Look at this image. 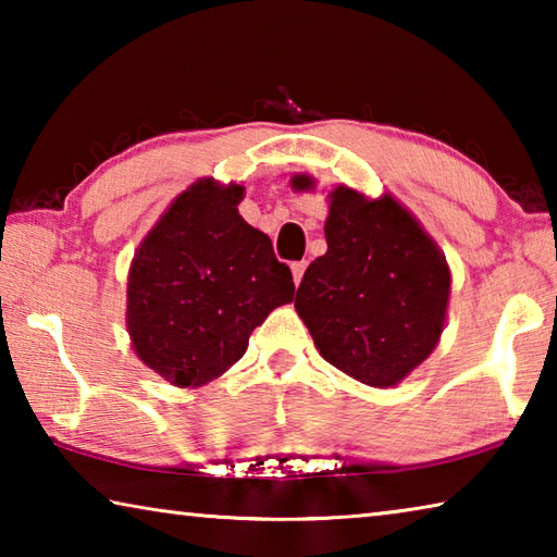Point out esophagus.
Instances as JSON below:
<instances>
[{"instance_id": "obj_1", "label": "esophagus", "mask_w": 557, "mask_h": 557, "mask_svg": "<svg viewBox=\"0 0 557 557\" xmlns=\"http://www.w3.org/2000/svg\"><path fill=\"white\" fill-rule=\"evenodd\" d=\"M305 270H307V262H292V277H295V285H299L301 277H305Z\"/></svg>"}]
</instances>
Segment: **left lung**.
I'll return each instance as SVG.
<instances>
[{
  "label": "left lung",
  "mask_w": 557,
  "mask_h": 557,
  "mask_svg": "<svg viewBox=\"0 0 557 557\" xmlns=\"http://www.w3.org/2000/svg\"><path fill=\"white\" fill-rule=\"evenodd\" d=\"M314 178L292 176L295 191ZM326 252L307 268L295 309L324 361L371 388H393L435 351L445 332L451 272L420 221L383 194H329Z\"/></svg>",
  "instance_id": "8db88e82"
}]
</instances>
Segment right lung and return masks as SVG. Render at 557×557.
Here are the masks:
<instances>
[{
	"label": "right lung",
	"mask_w": 557,
	"mask_h": 557,
	"mask_svg": "<svg viewBox=\"0 0 557 557\" xmlns=\"http://www.w3.org/2000/svg\"><path fill=\"white\" fill-rule=\"evenodd\" d=\"M245 188L206 176L166 206L132 258L125 324L139 361L176 388L231 369L252 329L292 301L272 243L238 213Z\"/></svg>",
	"instance_id": "obj_1"
}]
</instances>
